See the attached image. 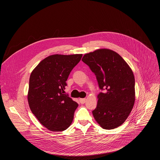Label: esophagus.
Instances as JSON below:
<instances>
[{"instance_id":"obj_1","label":"esophagus","mask_w":160,"mask_h":160,"mask_svg":"<svg viewBox=\"0 0 160 160\" xmlns=\"http://www.w3.org/2000/svg\"><path fill=\"white\" fill-rule=\"evenodd\" d=\"M86 101V99L85 98H82V99H80V102L81 104H84Z\"/></svg>"}]
</instances>
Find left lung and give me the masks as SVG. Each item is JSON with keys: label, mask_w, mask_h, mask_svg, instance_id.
Returning <instances> with one entry per match:
<instances>
[{"label": "left lung", "mask_w": 160, "mask_h": 160, "mask_svg": "<svg viewBox=\"0 0 160 160\" xmlns=\"http://www.w3.org/2000/svg\"><path fill=\"white\" fill-rule=\"evenodd\" d=\"M82 61L96 75L101 92L93 116L104 129H113L128 118L135 102V78L125 60L116 52L101 49L86 54Z\"/></svg>", "instance_id": "8db88e82"}]
</instances>
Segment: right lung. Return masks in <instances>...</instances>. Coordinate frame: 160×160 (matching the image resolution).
<instances>
[{
  "instance_id": "right-lung-1",
  "label": "right lung",
  "mask_w": 160,
  "mask_h": 160,
  "mask_svg": "<svg viewBox=\"0 0 160 160\" xmlns=\"http://www.w3.org/2000/svg\"><path fill=\"white\" fill-rule=\"evenodd\" d=\"M82 54L49 56L33 70L28 101L32 113L48 130L63 131L73 120L78 104L64 94L66 80Z\"/></svg>"
}]
</instances>
